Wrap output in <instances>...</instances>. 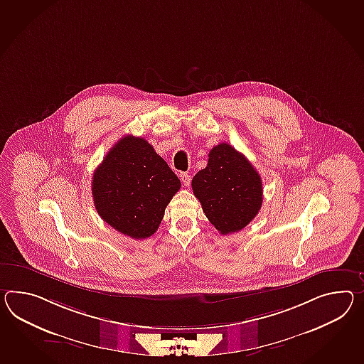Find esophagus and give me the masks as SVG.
Returning <instances> with one entry per match:
<instances>
[{
	"label": "esophagus",
	"instance_id": "esophagus-1",
	"mask_svg": "<svg viewBox=\"0 0 364 364\" xmlns=\"http://www.w3.org/2000/svg\"><path fill=\"white\" fill-rule=\"evenodd\" d=\"M180 178H181V183H183L184 186H191V180H192V178H191V175H188V173H186V172H183V173L180 175Z\"/></svg>",
	"mask_w": 364,
	"mask_h": 364
}]
</instances>
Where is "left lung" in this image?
<instances>
[{
  "label": "left lung",
  "mask_w": 364,
  "mask_h": 364,
  "mask_svg": "<svg viewBox=\"0 0 364 364\" xmlns=\"http://www.w3.org/2000/svg\"><path fill=\"white\" fill-rule=\"evenodd\" d=\"M192 189L208 220L223 235L246 228L263 203L257 169L229 143L210 150L206 167L192 180Z\"/></svg>",
  "instance_id": "8db88e82"
}]
</instances>
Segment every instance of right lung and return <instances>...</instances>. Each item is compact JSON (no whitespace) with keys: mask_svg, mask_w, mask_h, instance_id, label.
<instances>
[{"mask_svg":"<svg viewBox=\"0 0 364 364\" xmlns=\"http://www.w3.org/2000/svg\"><path fill=\"white\" fill-rule=\"evenodd\" d=\"M180 180L144 138L124 135L107 152L92 178L100 217L134 240L158 230Z\"/></svg>","mask_w":364,"mask_h":364,"instance_id":"right-lung-1","label":"right lung"}]
</instances>
